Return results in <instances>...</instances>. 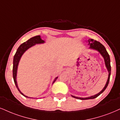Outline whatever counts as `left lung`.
<instances>
[{
    "instance_id": "left-lung-1",
    "label": "left lung",
    "mask_w": 120,
    "mask_h": 120,
    "mask_svg": "<svg viewBox=\"0 0 120 120\" xmlns=\"http://www.w3.org/2000/svg\"><path fill=\"white\" fill-rule=\"evenodd\" d=\"M88 45H90V49H92L96 50L97 52H98L100 54H101V56H102L103 59H104L105 63V66L106 68L107 69V71L109 72V76H108V79L107 82L105 87H103V88L101 90L100 92L98 93L97 94H94V96H91L90 97H76V96H72L71 95L72 97H74V98L78 99V100H89V99H94L96 98L97 97L101 94L105 90H106V88H107L108 85H109V81H110V75H111V65H110V56H109V53H107V51H106L105 47L101 43H100V42H97V41H95V40L92 39H89L88 40Z\"/></svg>"
}]
</instances>
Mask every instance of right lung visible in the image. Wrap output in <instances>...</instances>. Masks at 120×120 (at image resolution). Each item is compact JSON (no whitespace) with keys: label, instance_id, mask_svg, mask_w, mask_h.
Segmentation results:
<instances>
[{"label":"right lung","instance_id":"right-lung-1","mask_svg":"<svg viewBox=\"0 0 120 120\" xmlns=\"http://www.w3.org/2000/svg\"><path fill=\"white\" fill-rule=\"evenodd\" d=\"M45 43V41L44 40H42L41 39V37L40 35H37V36H35L34 37L31 38L30 39L28 40L27 41L25 42L22 43L20 46L19 47V48H18L17 52H16L14 56V58H13V79H14V81L15 83V85L16 87H17V89L19 91V92L22 95L24 96V97H28V98H34L33 97H28L26 95H24L23 93L19 90L18 86L17 84V71H18V64L20 61V58H21L22 56H23V54H24L26 50L28 49L29 48H30V47L34 46L35 44H43ZM58 77L55 78L54 81L53 82L54 83V82L57 80V79Z\"/></svg>","mask_w":120,"mask_h":120}]
</instances>
